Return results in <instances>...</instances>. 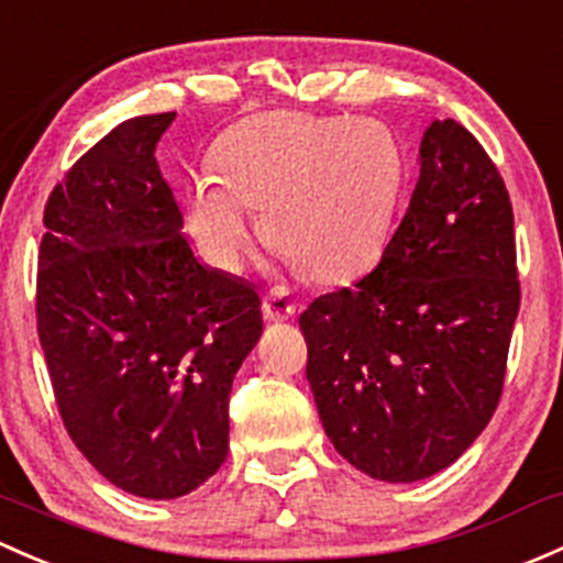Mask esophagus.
I'll list each match as a JSON object with an SVG mask.
<instances>
[{
  "label": "esophagus",
  "instance_id": "1",
  "mask_svg": "<svg viewBox=\"0 0 563 563\" xmlns=\"http://www.w3.org/2000/svg\"><path fill=\"white\" fill-rule=\"evenodd\" d=\"M297 312V301L288 297L286 288H275L264 297V318L269 323H280L288 321V318Z\"/></svg>",
  "mask_w": 563,
  "mask_h": 563
}]
</instances>
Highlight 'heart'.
Masks as SVG:
<instances>
[{"instance_id":"obj_1","label":"heart","mask_w":563,"mask_h":563,"mask_svg":"<svg viewBox=\"0 0 563 563\" xmlns=\"http://www.w3.org/2000/svg\"><path fill=\"white\" fill-rule=\"evenodd\" d=\"M212 169L186 188V223L207 262L245 269L256 245L247 210H262L272 247L336 283L380 256L405 164L386 123L275 110L229 129Z\"/></svg>"}]
</instances>
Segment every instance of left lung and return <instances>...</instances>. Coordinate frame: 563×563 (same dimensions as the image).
Returning <instances> with one entry per match:
<instances>
[{
	"label": "left lung",
	"instance_id": "left-lung-1",
	"mask_svg": "<svg viewBox=\"0 0 563 563\" xmlns=\"http://www.w3.org/2000/svg\"><path fill=\"white\" fill-rule=\"evenodd\" d=\"M418 164L377 269L299 316L323 431L386 483L437 475L481 437L520 307L512 205L481 142L431 121Z\"/></svg>",
	"mask_w": 563,
	"mask_h": 563
}]
</instances>
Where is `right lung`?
I'll return each mask as SVG.
<instances>
[{"mask_svg": "<svg viewBox=\"0 0 563 563\" xmlns=\"http://www.w3.org/2000/svg\"><path fill=\"white\" fill-rule=\"evenodd\" d=\"M175 112L118 123L53 188L37 331L78 451L126 494L177 499L229 451V394L262 336L251 283L202 264L162 177Z\"/></svg>", "mask_w": 563, "mask_h": 563, "instance_id": "obj_1", "label": "right lung"}]
</instances>
